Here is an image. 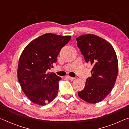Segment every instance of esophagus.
Returning a JSON list of instances; mask_svg holds the SVG:
<instances>
[{"mask_svg": "<svg viewBox=\"0 0 129 129\" xmlns=\"http://www.w3.org/2000/svg\"><path fill=\"white\" fill-rule=\"evenodd\" d=\"M67 78H68V79L69 80H71V81H73V80H75V78H74V77H70V76H67Z\"/></svg>", "mask_w": 129, "mask_h": 129, "instance_id": "esophagus-1", "label": "esophagus"}]
</instances>
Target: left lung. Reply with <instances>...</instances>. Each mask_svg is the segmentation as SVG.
Listing matches in <instances>:
<instances>
[{
  "label": "left lung",
  "instance_id": "8db88e82",
  "mask_svg": "<svg viewBox=\"0 0 129 129\" xmlns=\"http://www.w3.org/2000/svg\"><path fill=\"white\" fill-rule=\"evenodd\" d=\"M76 41L85 61L93 65L91 76L87 78L84 89L78 95L88 103H98L110 93L116 81L118 72L116 53L110 43L95 35H84Z\"/></svg>",
  "mask_w": 129,
  "mask_h": 129
}]
</instances>
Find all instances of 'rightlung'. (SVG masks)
Segmentation results:
<instances>
[{"mask_svg":"<svg viewBox=\"0 0 129 129\" xmlns=\"http://www.w3.org/2000/svg\"><path fill=\"white\" fill-rule=\"evenodd\" d=\"M71 39V36L45 34L30 42L21 54L17 78L23 92L34 104L45 105L56 97L61 78L47 70L53 68L60 50Z\"/></svg>","mask_w":129,"mask_h":129,"instance_id":"1","label":"right lung"}]
</instances>
